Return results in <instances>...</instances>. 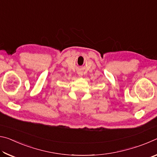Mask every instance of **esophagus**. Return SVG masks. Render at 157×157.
Wrapping results in <instances>:
<instances>
[{
  "mask_svg": "<svg viewBox=\"0 0 157 157\" xmlns=\"http://www.w3.org/2000/svg\"><path fill=\"white\" fill-rule=\"evenodd\" d=\"M78 75H79V77H82V76H83V73H82V72H81V71H79Z\"/></svg>",
  "mask_w": 157,
  "mask_h": 157,
  "instance_id": "1",
  "label": "esophagus"
}]
</instances>
